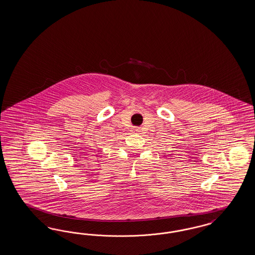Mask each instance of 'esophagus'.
I'll return each mask as SVG.
<instances>
[{"label": "esophagus", "instance_id": "1", "mask_svg": "<svg viewBox=\"0 0 255 255\" xmlns=\"http://www.w3.org/2000/svg\"><path fill=\"white\" fill-rule=\"evenodd\" d=\"M131 132L135 133V132H139L140 131V128H132L131 130Z\"/></svg>", "mask_w": 255, "mask_h": 255}]
</instances>
